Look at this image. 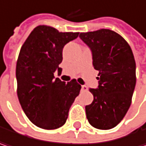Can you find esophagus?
I'll return each mask as SVG.
<instances>
[{
    "label": "esophagus",
    "mask_w": 146,
    "mask_h": 146,
    "mask_svg": "<svg viewBox=\"0 0 146 146\" xmlns=\"http://www.w3.org/2000/svg\"><path fill=\"white\" fill-rule=\"evenodd\" d=\"M81 90H82L83 92H86L87 90H88V87L85 86V85H82V88H81Z\"/></svg>",
    "instance_id": "esophagus-1"
}]
</instances>
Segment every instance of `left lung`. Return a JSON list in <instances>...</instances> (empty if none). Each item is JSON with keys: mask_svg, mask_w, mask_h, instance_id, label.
I'll list each match as a JSON object with an SVG mask.
<instances>
[{"mask_svg": "<svg viewBox=\"0 0 146 146\" xmlns=\"http://www.w3.org/2000/svg\"><path fill=\"white\" fill-rule=\"evenodd\" d=\"M79 37L90 48L93 66L99 71V86L89 88L94 100L85 107L87 119L96 129H112L131 104L136 84L132 50L119 34L110 29L81 33Z\"/></svg>", "mask_w": 146, "mask_h": 146, "instance_id": "left-lung-1", "label": "left lung"}]
</instances>
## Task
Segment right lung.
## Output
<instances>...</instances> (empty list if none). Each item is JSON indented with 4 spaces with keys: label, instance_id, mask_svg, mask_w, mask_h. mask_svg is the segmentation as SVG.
<instances>
[{
    "label": "right lung",
    "instance_id": "add662e5",
    "mask_svg": "<svg viewBox=\"0 0 146 146\" xmlns=\"http://www.w3.org/2000/svg\"><path fill=\"white\" fill-rule=\"evenodd\" d=\"M79 33H59L48 26H38L21 46L17 62V96L30 121L39 128L55 129L62 126L79 94L76 79L68 84L54 73H60L62 48Z\"/></svg>",
    "mask_w": 146,
    "mask_h": 146
}]
</instances>
